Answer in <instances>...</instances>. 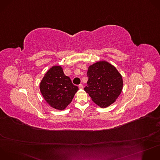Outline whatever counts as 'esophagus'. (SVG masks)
Segmentation results:
<instances>
[{"mask_svg": "<svg viewBox=\"0 0 160 160\" xmlns=\"http://www.w3.org/2000/svg\"><path fill=\"white\" fill-rule=\"evenodd\" d=\"M78 87H79L80 89H82V88H83V86L82 84H80V85H78Z\"/></svg>", "mask_w": 160, "mask_h": 160, "instance_id": "obj_1", "label": "esophagus"}]
</instances>
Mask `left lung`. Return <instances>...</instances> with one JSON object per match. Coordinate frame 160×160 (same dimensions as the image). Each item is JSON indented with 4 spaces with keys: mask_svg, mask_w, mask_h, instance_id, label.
Segmentation results:
<instances>
[{
    "mask_svg": "<svg viewBox=\"0 0 160 160\" xmlns=\"http://www.w3.org/2000/svg\"><path fill=\"white\" fill-rule=\"evenodd\" d=\"M87 77V86L84 90L94 103L102 108L112 104L122 92V76L116 67L108 62L100 61L90 65Z\"/></svg>",
    "mask_w": 160,
    "mask_h": 160,
    "instance_id": "8db88e82",
    "label": "left lung"
}]
</instances>
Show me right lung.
<instances>
[{"label": "right lung", "mask_w": 160, "mask_h": 160, "mask_svg": "<svg viewBox=\"0 0 160 160\" xmlns=\"http://www.w3.org/2000/svg\"><path fill=\"white\" fill-rule=\"evenodd\" d=\"M41 93L51 108L64 110L71 103L78 90L70 77L66 76L62 67L53 66L48 70L39 85Z\"/></svg>", "instance_id": "right-lung-1"}]
</instances>
